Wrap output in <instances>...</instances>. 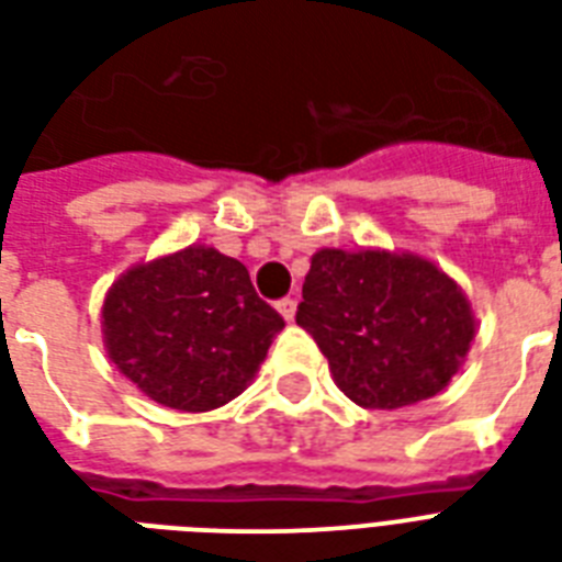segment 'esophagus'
Returning <instances> with one entry per match:
<instances>
[{"label":"esophagus","instance_id":"obj_1","mask_svg":"<svg viewBox=\"0 0 562 562\" xmlns=\"http://www.w3.org/2000/svg\"><path fill=\"white\" fill-rule=\"evenodd\" d=\"M276 307H278V313H281V316H284L286 322H293V316H295V299L284 295V299H281V302L276 304Z\"/></svg>","mask_w":562,"mask_h":562}]
</instances>
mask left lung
<instances>
[{
  "instance_id": "8db88e82",
  "label": "left lung",
  "mask_w": 562,
  "mask_h": 562,
  "mask_svg": "<svg viewBox=\"0 0 562 562\" xmlns=\"http://www.w3.org/2000/svg\"><path fill=\"white\" fill-rule=\"evenodd\" d=\"M295 322L328 358L337 386L369 411L437 395L475 334L467 295L446 272L386 251H316Z\"/></svg>"
}]
</instances>
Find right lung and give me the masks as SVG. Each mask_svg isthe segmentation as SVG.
Segmentation results:
<instances>
[{
  "instance_id": "1",
  "label": "right lung",
  "mask_w": 562,
  "mask_h": 562,
  "mask_svg": "<svg viewBox=\"0 0 562 562\" xmlns=\"http://www.w3.org/2000/svg\"><path fill=\"white\" fill-rule=\"evenodd\" d=\"M108 355L158 404L202 413L246 390L284 319L249 269L190 246L128 269L102 307Z\"/></svg>"
}]
</instances>
